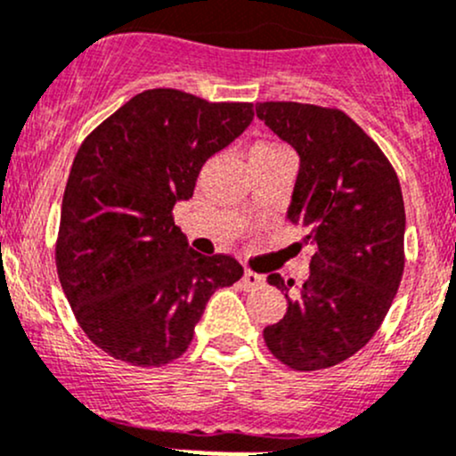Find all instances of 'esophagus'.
I'll return each mask as SVG.
<instances>
[{
    "label": "esophagus",
    "instance_id": "1",
    "mask_svg": "<svg viewBox=\"0 0 456 456\" xmlns=\"http://www.w3.org/2000/svg\"><path fill=\"white\" fill-rule=\"evenodd\" d=\"M262 284H265V277L257 275V273H253V271H244V275H242L244 289L253 290V289H257V286H262Z\"/></svg>",
    "mask_w": 456,
    "mask_h": 456
}]
</instances>
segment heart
I'll return each instance as SVG.
<instances>
[{
    "instance_id": "obj_1",
    "label": "heart",
    "mask_w": 456,
    "mask_h": 456,
    "mask_svg": "<svg viewBox=\"0 0 456 456\" xmlns=\"http://www.w3.org/2000/svg\"><path fill=\"white\" fill-rule=\"evenodd\" d=\"M284 148L277 146V143H268V142H260L251 148V155H271V152H281Z\"/></svg>"
}]
</instances>
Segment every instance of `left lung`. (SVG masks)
<instances>
[{"label": "left lung", "instance_id": "1", "mask_svg": "<svg viewBox=\"0 0 456 456\" xmlns=\"http://www.w3.org/2000/svg\"><path fill=\"white\" fill-rule=\"evenodd\" d=\"M262 122L299 155L289 220L316 244L310 277L297 289L266 277L289 299L265 328L273 356L295 371L347 361L378 332L404 273V200L378 143L338 109L257 102Z\"/></svg>", "mask_w": 456, "mask_h": 456}]
</instances>
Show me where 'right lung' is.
I'll return each instance as SVG.
<instances>
[{"label": "right lung", "instance_id": "1", "mask_svg": "<svg viewBox=\"0 0 456 456\" xmlns=\"http://www.w3.org/2000/svg\"><path fill=\"white\" fill-rule=\"evenodd\" d=\"M251 119V102L148 89L80 143L56 271L83 332L115 361L164 367L183 356L209 297L242 277L232 256L191 251L172 209L191 199L205 161Z\"/></svg>", "mask_w": 456, "mask_h": 456}]
</instances>
